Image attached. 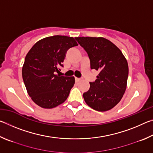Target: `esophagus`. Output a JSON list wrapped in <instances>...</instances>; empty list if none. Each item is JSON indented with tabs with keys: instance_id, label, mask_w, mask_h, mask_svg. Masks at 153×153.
Masks as SVG:
<instances>
[{
	"instance_id": "1",
	"label": "esophagus",
	"mask_w": 153,
	"mask_h": 153,
	"mask_svg": "<svg viewBox=\"0 0 153 153\" xmlns=\"http://www.w3.org/2000/svg\"><path fill=\"white\" fill-rule=\"evenodd\" d=\"M80 80H81V79H79V78H77V77H76V82H79Z\"/></svg>"
}]
</instances>
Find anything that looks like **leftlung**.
I'll use <instances>...</instances> for the list:
<instances>
[{
  "label": "left lung",
  "instance_id": "1",
  "mask_svg": "<svg viewBox=\"0 0 153 153\" xmlns=\"http://www.w3.org/2000/svg\"><path fill=\"white\" fill-rule=\"evenodd\" d=\"M87 52L92 69L99 71L97 79L90 82L83 94L86 104L97 111H107L117 105L127 87L128 64L120 49L102 37H76Z\"/></svg>",
  "mask_w": 153,
  "mask_h": 153
}]
</instances>
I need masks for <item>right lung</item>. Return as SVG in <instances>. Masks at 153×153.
Instances as JSON below:
<instances>
[{"instance_id": "add662e5", "label": "right lung", "mask_w": 153, "mask_h": 153, "mask_svg": "<svg viewBox=\"0 0 153 153\" xmlns=\"http://www.w3.org/2000/svg\"><path fill=\"white\" fill-rule=\"evenodd\" d=\"M78 45L73 37L49 36L38 41L25 56L22 77L27 92L36 105L53 108L65 101L75 84L74 77L56 74L69 48Z\"/></svg>"}]
</instances>
